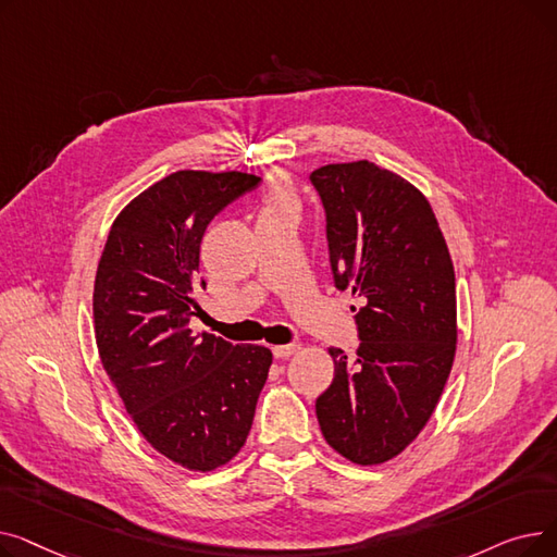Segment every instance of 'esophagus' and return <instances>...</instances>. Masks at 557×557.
<instances>
[{"label":"esophagus","mask_w":557,"mask_h":557,"mask_svg":"<svg viewBox=\"0 0 557 557\" xmlns=\"http://www.w3.org/2000/svg\"><path fill=\"white\" fill-rule=\"evenodd\" d=\"M300 349V345L298 343H288V345H275L273 347V355L277 357V359H286V357H290V355H296Z\"/></svg>","instance_id":"1"}]
</instances>
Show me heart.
<instances>
[{
    "mask_svg": "<svg viewBox=\"0 0 557 557\" xmlns=\"http://www.w3.org/2000/svg\"><path fill=\"white\" fill-rule=\"evenodd\" d=\"M277 212H298V196L294 187H290V181L282 173L271 175L267 185H263L259 216Z\"/></svg>",
    "mask_w": 557,
    "mask_h": 557,
    "instance_id": "heart-1",
    "label": "heart"
}]
</instances>
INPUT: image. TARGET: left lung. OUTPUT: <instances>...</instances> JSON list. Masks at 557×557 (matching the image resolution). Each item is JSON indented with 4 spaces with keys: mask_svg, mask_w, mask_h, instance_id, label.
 <instances>
[{
    "mask_svg": "<svg viewBox=\"0 0 557 557\" xmlns=\"http://www.w3.org/2000/svg\"><path fill=\"white\" fill-rule=\"evenodd\" d=\"M311 183L334 284L363 300L357 357L330 347L318 424L349 462L382 465L416 441L445 391L458 341L454 263L426 196L401 175L357 160L320 166Z\"/></svg>",
    "mask_w": 557,
    "mask_h": 557,
    "instance_id": "left-lung-1",
    "label": "left lung"
}]
</instances>
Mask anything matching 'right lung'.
I'll return each mask as SVG.
<instances>
[{
  "instance_id": "add662e5",
  "label": "right lung",
  "mask_w": 557,
  "mask_h": 557,
  "mask_svg": "<svg viewBox=\"0 0 557 557\" xmlns=\"http://www.w3.org/2000/svg\"><path fill=\"white\" fill-rule=\"evenodd\" d=\"M257 183L242 171L166 175L114 219L97 267L103 370L146 443L191 472H214L239 454L273 363L269 347L187 327L205 227Z\"/></svg>"
}]
</instances>
